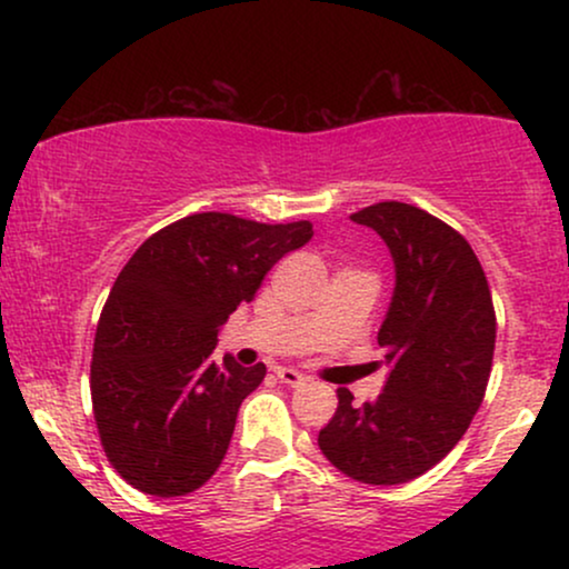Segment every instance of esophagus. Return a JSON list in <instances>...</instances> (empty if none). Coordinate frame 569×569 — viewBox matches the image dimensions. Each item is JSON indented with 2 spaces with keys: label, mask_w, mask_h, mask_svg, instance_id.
Returning <instances> with one entry per match:
<instances>
[{
  "label": "esophagus",
  "mask_w": 569,
  "mask_h": 569,
  "mask_svg": "<svg viewBox=\"0 0 569 569\" xmlns=\"http://www.w3.org/2000/svg\"><path fill=\"white\" fill-rule=\"evenodd\" d=\"M276 375H278L280 382L291 385V388H299V385H305V380H307L305 375H299L297 369H289V367H278Z\"/></svg>",
  "instance_id": "obj_1"
}]
</instances>
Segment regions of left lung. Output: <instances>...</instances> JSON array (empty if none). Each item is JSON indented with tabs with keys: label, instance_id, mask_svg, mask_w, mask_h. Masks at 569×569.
I'll list each match as a JSON object with an SVG mask.
<instances>
[{
	"label": "left lung",
	"instance_id": "obj_1",
	"mask_svg": "<svg viewBox=\"0 0 569 569\" xmlns=\"http://www.w3.org/2000/svg\"><path fill=\"white\" fill-rule=\"evenodd\" d=\"M388 243L396 291L377 342L390 367L375 403L337 390L318 447L363 485H403L443 460L466 436L492 371V291L473 248L447 221L385 200L350 213Z\"/></svg>",
	"mask_w": 569,
	"mask_h": 569
}]
</instances>
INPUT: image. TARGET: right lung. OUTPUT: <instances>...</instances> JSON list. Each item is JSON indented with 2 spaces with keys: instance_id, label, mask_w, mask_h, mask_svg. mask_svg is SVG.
Instances as JSON below:
<instances>
[{
  "instance_id": "right-lung-1",
  "label": "right lung",
  "mask_w": 569,
  "mask_h": 569,
  "mask_svg": "<svg viewBox=\"0 0 569 569\" xmlns=\"http://www.w3.org/2000/svg\"><path fill=\"white\" fill-rule=\"evenodd\" d=\"M310 238V221L206 211L149 234L128 259L98 318L90 396L103 452L130 487L179 498L217 473L240 403L267 375L264 363L213 361L219 326Z\"/></svg>"
}]
</instances>
